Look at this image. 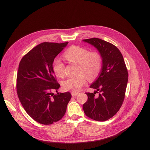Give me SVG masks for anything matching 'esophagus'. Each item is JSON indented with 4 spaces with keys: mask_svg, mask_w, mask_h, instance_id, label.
Here are the masks:
<instances>
[{
    "mask_svg": "<svg viewBox=\"0 0 150 150\" xmlns=\"http://www.w3.org/2000/svg\"><path fill=\"white\" fill-rule=\"evenodd\" d=\"M71 94H72V97H75V96H76L78 95V92H71Z\"/></svg>",
    "mask_w": 150,
    "mask_h": 150,
    "instance_id": "obj_1",
    "label": "esophagus"
}]
</instances>
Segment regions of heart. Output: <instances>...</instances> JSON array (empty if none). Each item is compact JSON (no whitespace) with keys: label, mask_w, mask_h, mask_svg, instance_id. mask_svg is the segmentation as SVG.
<instances>
[{"label":"heart","mask_w":150,"mask_h":150,"mask_svg":"<svg viewBox=\"0 0 150 150\" xmlns=\"http://www.w3.org/2000/svg\"><path fill=\"white\" fill-rule=\"evenodd\" d=\"M64 58L69 62L78 65V76L67 78L62 83V88L66 91L76 92L86 84V80H93L98 75L101 68V57L96 51L89 52L80 46L74 45L65 52ZM52 69L58 77L64 75V64L59 58H55L52 62Z\"/></svg>","instance_id":"obj_1"}]
</instances>
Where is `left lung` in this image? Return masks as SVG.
I'll return each mask as SVG.
<instances>
[{"label": "left lung", "mask_w": 150, "mask_h": 150, "mask_svg": "<svg viewBox=\"0 0 150 150\" xmlns=\"http://www.w3.org/2000/svg\"><path fill=\"white\" fill-rule=\"evenodd\" d=\"M93 46L102 59L101 72L90 88L93 93H86L88 100L83 108L85 114L97 121H106L119 111L125 98L128 74L123 57L113 44L99 38L83 39ZM96 93L99 95L95 96Z\"/></svg>", "instance_id": "1"}]
</instances>
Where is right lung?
<instances>
[{"mask_svg": "<svg viewBox=\"0 0 150 150\" xmlns=\"http://www.w3.org/2000/svg\"><path fill=\"white\" fill-rule=\"evenodd\" d=\"M64 43L42 42L23 57L17 74V93L27 113L37 122L50 125L64 115L71 94L58 92L52 62L67 46ZM53 90L57 92L54 94Z\"/></svg>", "mask_w": 150, "mask_h": 150, "instance_id": "1", "label": "right lung"}]
</instances>
